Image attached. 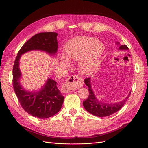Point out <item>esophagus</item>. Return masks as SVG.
<instances>
[{
    "instance_id": "esophagus-1",
    "label": "esophagus",
    "mask_w": 148,
    "mask_h": 148,
    "mask_svg": "<svg viewBox=\"0 0 148 148\" xmlns=\"http://www.w3.org/2000/svg\"><path fill=\"white\" fill-rule=\"evenodd\" d=\"M83 84V81L80 77L73 75L69 77L67 79L66 83H65L63 86H62L61 92L62 93H69L71 92V90H74L76 89H79L81 88Z\"/></svg>"
}]
</instances>
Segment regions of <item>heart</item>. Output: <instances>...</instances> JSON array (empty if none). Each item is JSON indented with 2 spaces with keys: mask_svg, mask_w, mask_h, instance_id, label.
Returning <instances> with one entry per match:
<instances>
[{
  "mask_svg": "<svg viewBox=\"0 0 148 148\" xmlns=\"http://www.w3.org/2000/svg\"><path fill=\"white\" fill-rule=\"evenodd\" d=\"M104 51V46L98 42L95 38L78 36L69 40L65 46V57L60 59L61 65L66 68L70 66L69 61H79L80 73L90 75L97 69L99 60Z\"/></svg>",
  "mask_w": 148,
  "mask_h": 148,
  "instance_id": "heart-1",
  "label": "heart"
}]
</instances>
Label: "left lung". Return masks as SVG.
<instances>
[{
	"instance_id": "8db88e82",
	"label": "left lung",
	"mask_w": 148,
	"mask_h": 148,
	"mask_svg": "<svg viewBox=\"0 0 148 148\" xmlns=\"http://www.w3.org/2000/svg\"><path fill=\"white\" fill-rule=\"evenodd\" d=\"M116 44L119 45V49L120 50H129L126 45H120L119 42ZM84 83L88 87V90L89 92V95L86 100L83 101V104L86 109L90 114L98 116V117H106V116H110L116 112L119 111L121 108L125 104L126 101L130 97L131 94V91L129 92L128 96L123 100L119 103H106L101 102L95 97L94 91H93L91 86L90 78H86L84 79Z\"/></svg>"
}]
</instances>
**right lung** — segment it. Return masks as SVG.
<instances>
[{
    "instance_id": "1",
    "label": "right lung",
    "mask_w": 148,
    "mask_h": 148,
    "mask_svg": "<svg viewBox=\"0 0 148 148\" xmlns=\"http://www.w3.org/2000/svg\"><path fill=\"white\" fill-rule=\"evenodd\" d=\"M57 36L56 32H42L33 36L21 47L13 66V87L15 94L23 109L38 118H48L58 113L63 104L64 97L58 89L57 82L51 79H48L38 91L25 90L20 84L21 73L19 61L21 55L32 50H41L55 55L58 48Z\"/></svg>"
}]
</instances>
